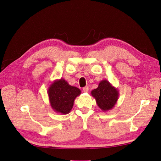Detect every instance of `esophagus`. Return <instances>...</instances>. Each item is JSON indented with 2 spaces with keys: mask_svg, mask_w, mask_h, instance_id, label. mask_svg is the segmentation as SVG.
Returning <instances> with one entry per match:
<instances>
[{
  "mask_svg": "<svg viewBox=\"0 0 161 161\" xmlns=\"http://www.w3.org/2000/svg\"><path fill=\"white\" fill-rule=\"evenodd\" d=\"M83 91H84V92H88V91H89V87L88 86L84 87L83 88Z\"/></svg>",
  "mask_w": 161,
  "mask_h": 161,
  "instance_id": "esophagus-1",
  "label": "esophagus"
}]
</instances>
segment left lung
I'll return each instance as SVG.
<instances>
[{
	"label": "left lung",
	"instance_id": "left-lung-1",
	"mask_svg": "<svg viewBox=\"0 0 161 161\" xmlns=\"http://www.w3.org/2000/svg\"><path fill=\"white\" fill-rule=\"evenodd\" d=\"M97 104L103 112H108L114 107L117 103L119 92L107 80H102L96 89L91 92Z\"/></svg>",
	"mask_w": 161,
	"mask_h": 161
}]
</instances>
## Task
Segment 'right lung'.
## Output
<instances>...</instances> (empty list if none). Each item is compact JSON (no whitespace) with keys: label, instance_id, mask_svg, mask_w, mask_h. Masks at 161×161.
I'll return each mask as SVG.
<instances>
[{"label":"right lung","instance_id":"right-lung-1","mask_svg":"<svg viewBox=\"0 0 161 161\" xmlns=\"http://www.w3.org/2000/svg\"><path fill=\"white\" fill-rule=\"evenodd\" d=\"M47 94L53 110L61 114H67L73 108L75 98L81 94V90L61 78L52 82L48 87Z\"/></svg>","mask_w":161,"mask_h":161}]
</instances>
